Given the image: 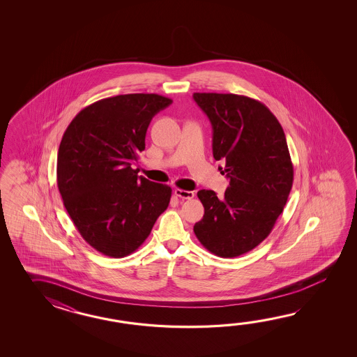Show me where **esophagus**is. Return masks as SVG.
Returning a JSON list of instances; mask_svg holds the SVG:
<instances>
[{
    "instance_id": "obj_1",
    "label": "esophagus",
    "mask_w": 357,
    "mask_h": 357,
    "mask_svg": "<svg viewBox=\"0 0 357 357\" xmlns=\"http://www.w3.org/2000/svg\"><path fill=\"white\" fill-rule=\"evenodd\" d=\"M175 195L176 197H181V199H186V200H190V199H192L194 197V191H188V190H182V189H176L175 190Z\"/></svg>"
}]
</instances>
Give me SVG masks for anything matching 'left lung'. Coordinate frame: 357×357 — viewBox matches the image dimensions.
I'll use <instances>...</instances> for the list:
<instances>
[{"label": "left lung", "mask_w": 357, "mask_h": 357, "mask_svg": "<svg viewBox=\"0 0 357 357\" xmlns=\"http://www.w3.org/2000/svg\"><path fill=\"white\" fill-rule=\"evenodd\" d=\"M213 128V157L226 162L225 197L197 191L204 206L194 226L197 240L220 258L257 248L273 229L294 182V166L281 123L255 99L220 93H194ZM222 169V167H220Z\"/></svg>", "instance_id": "8db88e82"}]
</instances>
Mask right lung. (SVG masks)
Returning <instances> with one entry per match:
<instances>
[{"mask_svg":"<svg viewBox=\"0 0 357 357\" xmlns=\"http://www.w3.org/2000/svg\"><path fill=\"white\" fill-rule=\"evenodd\" d=\"M172 103L160 94H122L85 107L57 154V185L79 234L96 250L123 258L137 250L167 209L172 189L137 176L154 114Z\"/></svg>","mask_w":357,"mask_h":357,"instance_id":"obj_1","label":"right lung"}]
</instances>
